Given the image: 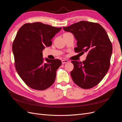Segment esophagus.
Returning a JSON list of instances; mask_svg holds the SVG:
<instances>
[{"label":"esophagus","mask_w":122,"mask_h":122,"mask_svg":"<svg viewBox=\"0 0 122 122\" xmlns=\"http://www.w3.org/2000/svg\"><path fill=\"white\" fill-rule=\"evenodd\" d=\"M61 62H62V64H66V63H67L69 62V61L67 60V59H63V60L61 61Z\"/></svg>","instance_id":"1"}]
</instances>
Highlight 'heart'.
I'll return each mask as SVG.
<instances>
[{"label": "heart", "mask_w": 122, "mask_h": 122, "mask_svg": "<svg viewBox=\"0 0 122 122\" xmlns=\"http://www.w3.org/2000/svg\"><path fill=\"white\" fill-rule=\"evenodd\" d=\"M68 34V33H66V34H64V35H66V34Z\"/></svg>", "instance_id": "b5f03b06"}]
</instances>
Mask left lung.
I'll return each instance as SVG.
<instances>
[{"label":"left lung","instance_id":"8db88e82","mask_svg":"<svg viewBox=\"0 0 122 122\" xmlns=\"http://www.w3.org/2000/svg\"><path fill=\"white\" fill-rule=\"evenodd\" d=\"M63 29L74 35L77 41L76 52L87 53L82 62L71 61L74 66L70 73L73 81L84 89L94 87L105 77L110 65L112 46L107 33L99 24L84 20Z\"/></svg>","mask_w":122,"mask_h":122}]
</instances>
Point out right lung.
<instances>
[{
    "label": "right lung",
    "mask_w": 122,
    "mask_h": 122,
    "mask_svg": "<svg viewBox=\"0 0 122 122\" xmlns=\"http://www.w3.org/2000/svg\"><path fill=\"white\" fill-rule=\"evenodd\" d=\"M40 22L26 23L17 32L12 51L17 73L29 87L46 90L54 83L59 59H44L43 50L52 45L51 40L61 30Z\"/></svg>",
    "instance_id": "obj_1"
}]
</instances>
